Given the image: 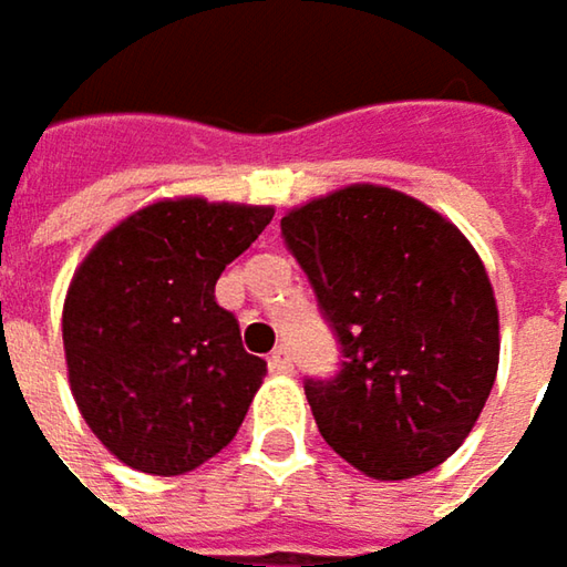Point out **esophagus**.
<instances>
[{
    "label": "esophagus",
    "mask_w": 567,
    "mask_h": 567,
    "mask_svg": "<svg viewBox=\"0 0 567 567\" xmlns=\"http://www.w3.org/2000/svg\"><path fill=\"white\" fill-rule=\"evenodd\" d=\"M271 369L274 372H293V353H290V347H287V343L274 347Z\"/></svg>",
    "instance_id": "1"
}]
</instances>
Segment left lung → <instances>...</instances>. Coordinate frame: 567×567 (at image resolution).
Listing matches in <instances>:
<instances>
[{
  "label": "left lung",
  "mask_w": 567,
  "mask_h": 567,
  "mask_svg": "<svg viewBox=\"0 0 567 567\" xmlns=\"http://www.w3.org/2000/svg\"><path fill=\"white\" fill-rule=\"evenodd\" d=\"M280 236L340 347L331 379H306L321 439L375 480L439 467L480 420L498 369L480 255L442 214L381 186L296 207Z\"/></svg>",
  "instance_id": "1"
}]
</instances>
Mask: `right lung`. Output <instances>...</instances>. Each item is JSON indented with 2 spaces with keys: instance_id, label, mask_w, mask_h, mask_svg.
Returning a JSON list of instances; mask_svg holds the SVG:
<instances>
[{
  "instance_id": "right-lung-1",
  "label": "right lung",
  "mask_w": 567,
  "mask_h": 567,
  "mask_svg": "<svg viewBox=\"0 0 567 567\" xmlns=\"http://www.w3.org/2000/svg\"><path fill=\"white\" fill-rule=\"evenodd\" d=\"M271 207L157 202L81 261L62 309L78 410L122 464L179 476L233 442L268 362L214 287L271 224Z\"/></svg>"
}]
</instances>
